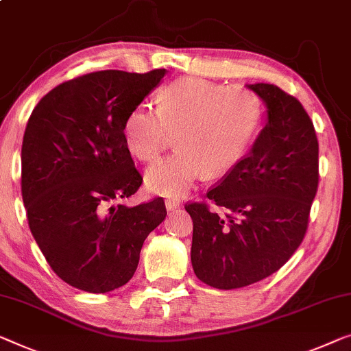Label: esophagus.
<instances>
[{
	"label": "esophagus",
	"mask_w": 351,
	"mask_h": 351,
	"mask_svg": "<svg viewBox=\"0 0 351 351\" xmlns=\"http://www.w3.org/2000/svg\"><path fill=\"white\" fill-rule=\"evenodd\" d=\"M180 200H178V198H167L165 200V206H167V209H169V211H175V209H178L180 208Z\"/></svg>",
	"instance_id": "34e87169"
}]
</instances>
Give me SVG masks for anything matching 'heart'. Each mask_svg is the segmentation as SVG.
<instances>
[{
  "mask_svg": "<svg viewBox=\"0 0 351 351\" xmlns=\"http://www.w3.org/2000/svg\"><path fill=\"white\" fill-rule=\"evenodd\" d=\"M261 114L260 97L249 88L184 77L160 91L156 108L140 104L130 110L123 137L134 158L153 164L176 135L180 148L146 171V186L181 197L206 173L223 176L241 162Z\"/></svg>",
  "mask_w": 351,
  "mask_h": 351,
  "instance_id": "obj_1",
  "label": "heart"
}]
</instances>
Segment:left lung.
<instances>
[{"label": "left lung", "instance_id": "obj_1", "mask_svg": "<svg viewBox=\"0 0 351 351\" xmlns=\"http://www.w3.org/2000/svg\"><path fill=\"white\" fill-rule=\"evenodd\" d=\"M249 88L268 107L266 125L206 200L184 206L193 222V273L221 290L255 284L289 261L306 237L320 176L317 134L301 102L269 83Z\"/></svg>", "mask_w": 351, "mask_h": 351}]
</instances>
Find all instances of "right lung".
Listing matches in <instances>:
<instances>
[{
    "label": "right lung",
    "instance_id": "right-lung-1",
    "mask_svg": "<svg viewBox=\"0 0 351 351\" xmlns=\"http://www.w3.org/2000/svg\"><path fill=\"white\" fill-rule=\"evenodd\" d=\"M145 74L97 71L40 99L22 145V197L31 233L66 284L107 293L132 279L148 234L164 221V198L128 208L143 178L123 137L124 118L159 85Z\"/></svg>",
    "mask_w": 351,
    "mask_h": 351
}]
</instances>
